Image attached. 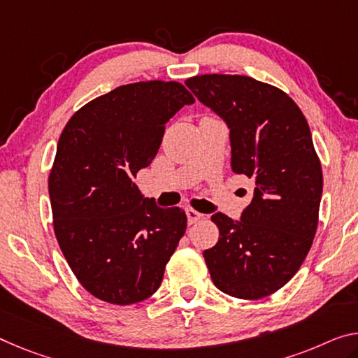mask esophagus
<instances>
[{"label":"esophagus","mask_w":358,"mask_h":358,"mask_svg":"<svg viewBox=\"0 0 358 358\" xmlns=\"http://www.w3.org/2000/svg\"><path fill=\"white\" fill-rule=\"evenodd\" d=\"M185 214H187V221H189V224H190V225L200 221L201 216H203V214H200V213L195 211V210H192V208H187V210H185Z\"/></svg>","instance_id":"esophagus-1"}]
</instances>
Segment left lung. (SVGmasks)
<instances>
[{
	"mask_svg": "<svg viewBox=\"0 0 358 358\" xmlns=\"http://www.w3.org/2000/svg\"><path fill=\"white\" fill-rule=\"evenodd\" d=\"M189 90L229 128L230 166L255 182L238 221L211 216L217 243L203 251L213 283L238 299L285 287L304 262L318 222L323 176L307 120L278 87L243 75H200Z\"/></svg>",
	"mask_w": 358,
	"mask_h": 358,
	"instance_id": "obj_1",
	"label": "left lung"
}]
</instances>
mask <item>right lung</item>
Listing matches in <instances>:
<instances>
[{
    "instance_id": "right-lung-1",
    "label": "right lung",
    "mask_w": 358,
    "mask_h": 358,
    "mask_svg": "<svg viewBox=\"0 0 358 358\" xmlns=\"http://www.w3.org/2000/svg\"><path fill=\"white\" fill-rule=\"evenodd\" d=\"M194 102L176 81L120 86L80 108L60 134L49 174L54 232L97 299L129 306L160 288L187 216L157 206L134 178L155 158L166 123Z\"/></svg>"
}]
</instances>
